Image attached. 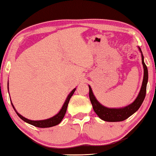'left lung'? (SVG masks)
<instances>
[{
  "label": "left lung",
  "mask_w": 156,
  "mask_h": 156,
  "mask_svg": "<svg viewBox=\"0 0 156 156\" xmlns=\"http://www.w3.org/2000/svg\"><path fill=\"white\" fill-rule=\"evenodd\" d=\"M139 50H140V52H141V60H142L144 73V79L141 90L140 92H139L138 97H136L135 101H134L133 103L129 104V106H126V107L121 108H106L105 106H102L101 104L97 100L95 97L94 96V94H93L91 87H90V86H89V97L90 101H91L93 109H94V112L97 113V115H98L101 119L104 120V121L120 122L126 120L127 118H128L130 115H132L134 113H135L136 111L138 110L139 107L141 106V104L143 103L144 100L146 92V85H147L148 82V69L144 63V56L142 55V52H141L140 48H139Z\"/></svg>",
  "instance_id": "8db88e82"
}]
</instances>
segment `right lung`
Segmentation results:
<instances>
[{"label": "right lung", "instance_id": "obj_1", "mask_svg": "<svg viewBox=\"0 0 156 156\" xmlns=\"http://www.w3.org/2000/svg\"><path fill=\"white\" fill-rule=\"evenodd\" d=\"M76 90V88L75 89H73L72 91L71 92L70 94H69V96L67 97L66 98V101L64 102L63 106H62V108L61 110L59 113H57V115H55L54 117L51 118H49V119L47 120H29L27 119V118L23 117L22 115H21L20 113H17V111L15 110V107H14L13 104H12V107L14 108V110L15 111V112L17 113V115L20 117L21 119L24 120L27 123H29V124H31L32 125H34L35 127H41V128H45V127H53V126H55V125H57L58 124H59L61 121L63 119L64 115H65V113L66 112V109H67V106H68V104H69V100H70L71 97H72V95L73 94L74 92H75Z\"/></svg>", "mask_w": 156, "mask_h": 156}]
</instances>
